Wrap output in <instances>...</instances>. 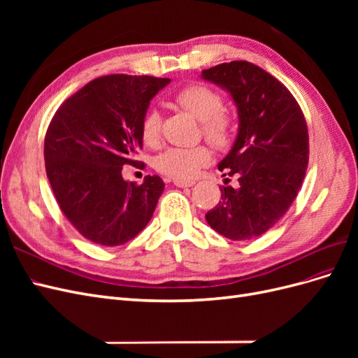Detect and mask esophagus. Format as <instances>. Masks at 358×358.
I'll use <instances>...</instances> for the list:
<instances>
[{"instance_id":"esophagus-1","label":"esophagus","mask_w":358,"mask_h":358,"mask_svg":"<svg viewBox=\"0 0 358 358\" xmlns=\"http://www.w3.org/2000/svg\"><path fill=\"white\" fill-rule=\"evenodd\" d=\"M173 183H175V185L179 188H189L194 185L192 180H179V179H175L173 180Z\"/></svg>"}]
</instances>
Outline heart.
I'll list each match as a JSON object with an SVG mask.
<instances>
[{"instance_id": "heart-1", "label": "heart", "mask_w": 358, "mask_h": 358, "mask_svg": "<svg viewBox=\"0 0 358 358\" xmlns=\"http://www.w3.org/2000/svg\"><path fill=\"white\" fill-rule=\"evenodd\" d=\"M175 103L180 109L197 117L201 133L216 149H227L236 134V119L233 113L222 109L220 92L203 83L183 86L175 94ZM142 138L149 146H155L161 137V116L158 110L149 109L142 119ZM212 154L208 146L197 145L191 148H167L155 159V169L161 175L189 180L196 178L200 170L209 164Z\"/></svg>"}]
</instances>
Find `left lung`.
<instances>
[{
    "label": "left lung",
    "mask_w": 358,
    "mask_h": 358,
    "mask_svg": "<svg viewBox=\"0 0 358 358\" xmlns=\"http://www.w3.org/2000/svg\"><path fill=\"white\" fill-rule=\"evenodd\" d=\"M201 76L229 91L239 113L237 138L218 166L239 188L222 187L206 221L227 239H255L282 218L301 188L309 162L305 115L285 86L252 62H224Z\"/></svg>",
    "instance_id": "obj_1"
}]
</instances>
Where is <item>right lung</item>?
I'll return each instance as SVG.
<instances>
[{"label":"right lung","mask_w":358,"mask_h":358,"mask_svg":"<svg viewBox=\"0 0 358 358\" xmlns=\"http://www.w3.org/2000/svg\"><path fill=\"white\" fill-rule=\"evenodd\" d=\"M169 83L154 76H101L53 115L45 137L48 179L59 209L85 239L124 245L152 218L164 182H127L122 167L140 162L134 157L143 146V115Z\"/></svg>","instance_id":"right-lung-1"}]
</instances>
